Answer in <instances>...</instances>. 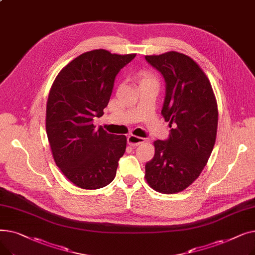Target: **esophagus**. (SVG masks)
Returning <instances> with one entry per match:
<instances>
[{
	"mask_svg": "<svg viewBox=\"0 0 255 255\" xmlns=\"http://www.w3.org/2000/svg\"><path fill=\"white\" fill-rule=\"evenodd\" d=\"M127 140H128V143H129L131 146H136V145H138V144L144 142V138L139 137V136H135V135H132V134L128 136Z\"/></svg>",
	"mask_w": 255,
	"mask_h": 255,
	"instance_id": "1",
	"label": "esophagus"
}]
</instances>
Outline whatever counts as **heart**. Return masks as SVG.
Instances as JSON below:
<instances>
[{
  "mask_svg": "<svg viewBox=\"0 0 255 255\" xmlns=\"http://www.w3.org/2000/svg\"><path fill=\"white\" fill-rule=\"evenodd\" d=\"M151 82H155L154 78L152 77V75H150L149 73H146V72H142L140 74V84L151 83Z\"/></svg>",
  "mask_w": 255,
  "mask_h": 255,
  "instance_id": "1",
  "label": "heart"
}]
</instances>
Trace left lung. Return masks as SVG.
I'll return each mask as SVG.
<instances>
[{"label": "left lung", "instance_id": "1", "mask_svg": "<svg viewBox=\"0 0 255 255\" xmlns=\"http://www.w3.org/2000/svg\"><path fill=\"white\" fill-rule=\"evenodd\" d=\"M144 59L164 78L161 115L171 128L167 139L154 142L145 179L158 192L176 193L196 180L211 156L217 134V102L207 75L190 57L169 51Z\"/></svg>", "mask_w": 255, "mask_h": 255}]
</instances>
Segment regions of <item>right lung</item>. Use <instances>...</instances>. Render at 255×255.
<instances>
[{
    "label": "right lung",
    "instance_id": "right-lung-1",
    "mask_svg": "<svg viewBox=\"0 0 255 255\" xmlns=\"http://www.w3.org/2000/svg\"><path fill=\"white\" fill-rule=\"evenodd\" d=\"M135 55L104 49L83 53L53 83L46 105V133L53 159L64 176L83 189H98L116 177L126 136L95 129L111 99L118 73Z\"/></svg>",
    "mask_w": 255,
    "mask_h": 255
}]
</instances>
